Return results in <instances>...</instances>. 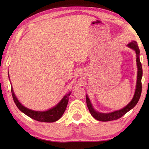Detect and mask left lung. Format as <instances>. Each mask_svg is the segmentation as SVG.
Here are the masks:
<instances>
[{
	"label": "left lung",
	"instance_id": "obj_1",
	"mask_svg": "<svg viewBox=\"0 0 149 149\" xmlns=\"http://www.w3.org/2000/svg\"><path fill=\"white\" fill-rule=\"evenodd\" d=\"M127 46L129 48L134 50V52H136V65L138 68V72L136 85V89L134 96L132 97L131 102H129L127 106L123 107L122 109L117 111H114L111 113H104L97 111L94 109L89 97H88V96L86 95V100L88 108L89 109L91 116H92L94 118H95L97 120H99V121H111V120H115L121 118V117L124 115L126 113H127L129 111L132 109L136 105L139 99H140V98L141 93V78L142 75H143V70H142V66L140 59V49H139L137 42H136V41H132L131 43L127 44Z\"/></svg>",
	"mask_w": 149,
	"mask_h": 149
}]
</instances>
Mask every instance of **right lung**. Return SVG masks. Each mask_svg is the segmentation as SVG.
Returning a JSON list of instances; mask_svg holds the SVG:
<instances>
[{
    "instance_id": "1",
    "label": "right lung",
    "mask_w": 149,
    "mask_h": 149,
    "mask_svg": "<svg viewBox=\"0 0 149 149\" xmlns=\"http://www.w3.org/2000/svg\"><path fill=\"white\" fill-rule=\"evenodd\" d=\"M8 76L9 79L10 80V79H9V72ZM11 87L13 99L14 102L18 108L20 109L22 113L26 114L27 116L30 117V118L42 122H54L61 118L66 108V106H67L69 100V96L70 95V94L72 93L69 92L68 93H66L65 95L62 98V99L59 101V102L58 104H57L55 106L52 107V108L49 109L47 111H34L22 105V104L19 102L17 97H16L13 89L12 85Z\"/></svg>"
}]
</instances>
